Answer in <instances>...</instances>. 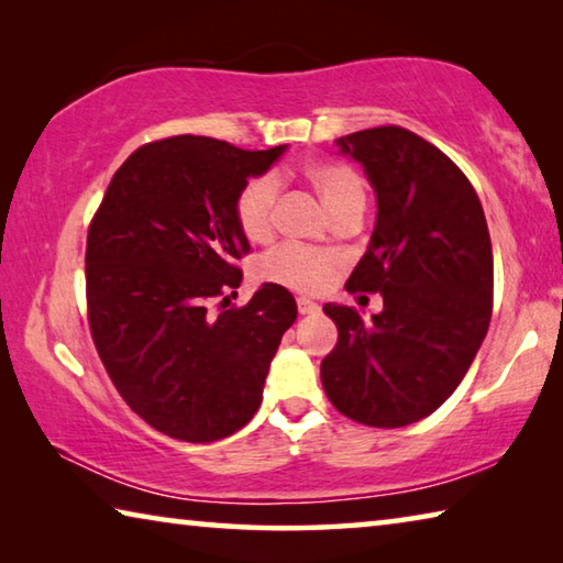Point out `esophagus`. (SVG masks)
Instances as JSON below:
<instances>
[{
	"mask_svg": "<svg viewBox=\"0 0 563 563\" xmlns=\"http://www.w3.org/2000/svg\"><path fill=\"white\" fill-rule=\"evenodd\" d=\"M320 305L310 298H298V312L300 316H312V312H318Z\"/></svg>",
	"mask_w": 563,
	"mask_h": 563,
	"instance_id": "1",
	"label": "esophagus"
}]
</instances>
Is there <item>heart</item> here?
Returning a JSON list of instances; mask_svg holds the SVG:
<instances>
[{
    "label": "heart",
    "instance_id": "b5f03b06",
    "mask_svg": "<svg viewBox=\"0 0 563 563\" xmlns=\"http://www.w3.org/2000/svg\"><path fill=\"white\" fill-rule=\"evenodd\" d=\"M302 174L335 218L365 206V180L352 166L340 164V161H318V164L305 166ZM278 203L280 178L273 170L245 180L235 196L233 213L238 228H241L247 241H268L275 231ZM340 268L342 258L338 253L288 243L265 255L258 271L265 280L285 285V288L316 292L325 288Z\"/></svg>",
    "mask_w": 563,
    "mask_h": 563
}]
</instances>
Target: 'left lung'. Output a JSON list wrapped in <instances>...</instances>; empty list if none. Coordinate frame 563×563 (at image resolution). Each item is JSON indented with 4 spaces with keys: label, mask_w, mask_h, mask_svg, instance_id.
I'll list each match as a JSON object with an SVG mask.
<instances>
[{
    "label": "left lung",
    "mask_w": 563,
    "mask_h": 563,
    "mask_svg": "<svg viewBox=\"0 0 563 563\" xmlns=\"http://www.w3.org/2000/svg\"><path fill=\"white\" fill-rule=\"evenodd\" d=\"M338 146L365 166L377 194L369 247L345 288L383 292L385 308L369 322L347 305L322 308L338 325V345L320 379L338 412L395 430L454 393L487 335L489 228L470 178L417 133L377 126Z\"/></svg>",
    "instance_id": "left-lung-1"
}]
</instances>
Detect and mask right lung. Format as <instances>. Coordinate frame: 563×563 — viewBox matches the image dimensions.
Listing matches in <instances>:
<instances>
[{
    "instance_id": "obj_1",
    "label": "right lung",
    "mask_w": 563,
    "mask_h": 563,
    "mask_svg": "<svg viewBox=\"0 0 563 563\" xmlns=\"http://www.w3.org/2000/svg\"><path fill=\"white\" fill-rule=\"evenodd\" d=\"M285 146L245 151L211 136L151 141L123 161L87 235L93 345L133 412L180 442L251 422L298 305L265 283L243 308L211 310L241 285L251 245L235 196Z\"/></svg>"
}]
</instances>
